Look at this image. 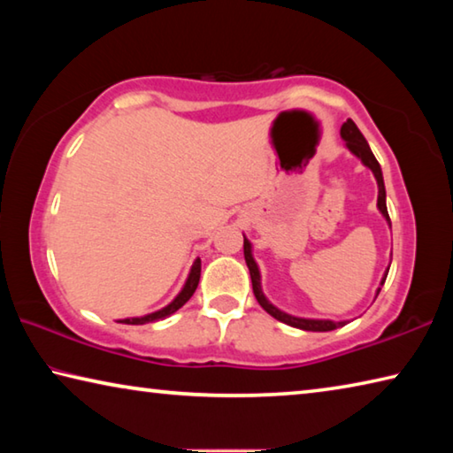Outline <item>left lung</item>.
Wrapping results in <instances>:
<instances>
[{
    "label": "left lung",
    "mask_w": 453,
    "mask_h": 453,
    "mask_svg": "<svg viewBox=\"0 0 453 453\" xmlns=\"http://www.w3.org/2000/svg\"><path fill=\"white\" fill-rule=\"evenodd\" d=\"M340 134H342V140L346 142V148H348L351 153H354L356 157L362 159V164H364L365 167H370V170H372L375 181H378V210L381 211V216L388 219L389 227H392V221H389V213H388V205H386V186H383V175H381V167H380V164H378V159H375V156H373L372 150H370V145H367V142H365V137L362 135V132H359L354 121L348 119L346 124L342 126V132H340ZM243 257H245V264H248V267H250L251 288H254L256 300H257V303L262 305V308H264L267 313H270L272 318H275L278 321H283V324H288V326H291V327L305 329V332H332V329H337V327H342V326L348 324V321L296 318V316H289V313H286V311L278 310V308H275V305L264 296V291H262V275H259V267H257V264H256L254 256H251V243H250L248 240H245V235H243ZM388 272H389V270H386V273H383L381 286H383V281H386V278H388ZM380 289H381V288H378V291H375V297H378Z\"/></svg>",
    "instance_id": "left-lung-1"
}]
</instances>
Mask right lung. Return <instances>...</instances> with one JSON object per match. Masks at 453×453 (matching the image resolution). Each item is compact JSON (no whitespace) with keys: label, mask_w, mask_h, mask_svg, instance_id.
I'll return each instance as SVG.
<instances>
[{"label":"right lung","mask_w":453,"mask_h":453,"mask_svg":"<svg viewBox=\"0 0 453 453\" xmlns=\"http://www.w3.org/2000/svg\"><path fill=\"white\" fill-rule=\"evenodd\" d=\"M199 275H202V259H196L194 265H191V272L186 280V286L181 288V291L178 296H175V300L172 303H167L165 308L148 313V316L143 318H127V319H119V324H129V326H142V324H150V321H157V319H164L167 316H172V313L178 311L183 303H186L191 296H194V291L199 283Z\"/></svg>","instance_id":"1"}]
</instances>
